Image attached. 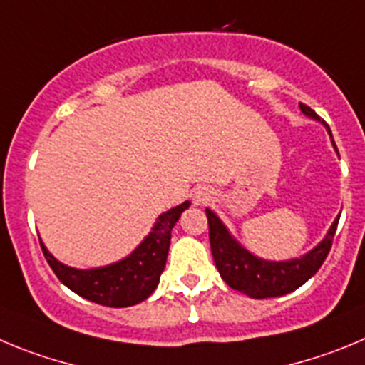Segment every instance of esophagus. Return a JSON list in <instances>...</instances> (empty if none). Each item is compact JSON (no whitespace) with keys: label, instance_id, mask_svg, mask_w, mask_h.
I'll use <instances>...</instances> for the list:
<instances>
[{"label":"esophagus","instance_id":"esophagus-1","mask_svg":"<svg viewBox=\"0 0 365 365\" xmlns=\"http://www.w3.org/2000/svg\"><path fill=\"white\" fill-rule=\"evenodd\" d=\"M212 196H215V192H212L209 187H198V189L195 190V195H192V202H195L196 205H205V203L211 202Z\"/></svg>","mask_w":365,"mask_h":365}]
</instances>
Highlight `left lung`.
<instances>
[{
	"instance_id": "left-lung-1",
	"label": "left lung",
	"mask_w": 365,
	"mask_h": 365,
	"mask_svg": "<svg viewBox=\"0 0 365 365\" xmlns=\"http://www.w3.org/2000/svg\"><path fill=\"white\" fill-rule=\"evenodd\" d=\"M300 110L305 116L322 121L326 125V121L320 120V116L307 105L300 103ZM205 215L209 220V242H211L212 258L220 271V277L229 287L251 298L282 297L309 280L329 255L333 236L336 232L338 218H340L338 216L334 220L326 238L322 240L317 247L311 249L307 255L287 262H271L258 258L245 247H242L211 209H205Z\"/></svg>"
}]
</instances>
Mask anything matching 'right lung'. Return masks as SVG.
I'll return each instance as SVG.
<instances>
[{"mask_svg":"<svg viewBox=\"0 0 365 365\" xmlns=\"http://www.w3.org/2000/svg\"><path fill=\"white\" fill-rule=\"evenodd\" d=\"M190 202H183L158 216L153 231L127 258L96 269H74L41 249L54 274L80 297L107 307H129L149 298L160 282L170 245V231Z\"/></svg>","mask_w":365,"mask_h":365,"instance_id":"obj_1","label":"right lung"}]
</instances>
